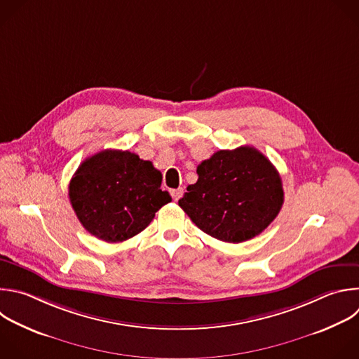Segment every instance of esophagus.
Masks as SVG:
<instances>
[{
	"label": "esophagus",
	"mask_w": 359,
	"mask_h": 359,
	"mask_svg": "<svg viewBox=\"0 0 359 359\" xmlns=\"http://www.w3.org/2000/svg\"><path fill=\"white\" fill-rule=\"evenodd\" d=\"M170 194H172L173 200H175V201H177V200L183 196V187H179V189H173V190H170Z\"/></svg>",
	"instance_id": "1"
}]
</instances>
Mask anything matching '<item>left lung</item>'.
Wrapping results in <instances>:
<instances>
[{"mask_svg": "<svg viewBox=\"0 0 359 359\" xmlns=\"http://www.w3.org/2000/svg\"><path fill=\"white\" fill-rule=\"evenodd\" d=\"M179 205L205 233L240 244L259 235L283 205L282 179L252 147L218 151L197 166Z\"/></svg>", "mask_w": 359, "mask_h": 359, "instance_id": "obj_1", "label": "left lung"}]
</instances>
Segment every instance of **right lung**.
<instances>
[{
	"label": "right lung",
	"instance_id": "1",
	"mask_svg": "<svg viewBox=\"0 0 359 359\" xmlns=\"http://www.w3.org/2000/svg\"><path fill=\"white\" fill-rule=\"evenodd\" d=\"M152 162L130 151L105 149L73 175L69 198L81 225L98 240L123 243L144 231L172 201Z\"/></svg>",
	"mask_w": 359,
	"mask_h": 359
}]
</instances>
